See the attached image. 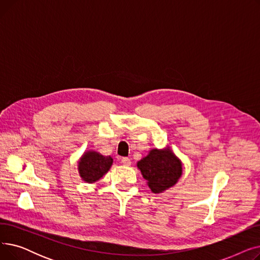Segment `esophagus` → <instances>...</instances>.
Instances as JSON below:
<instances>
[{
    "mask_svg": "<svg viewBox=\"0 0 260 260\" xmlns=\"http://www.w3.org/2000/svg\"><path fill=\"white\" fill-rule=\"evenodd\" d=\"M121 162H122V165H123V166H126V167H129V166L132 165V161H131V159H129V158H127V157H123V158H122V160H121Z\"/></svg>",
    "mask_w": 260,
    "mask_h": 260,
    "instance_id": "1",
    "label": "esophagus"
}]
</instances>
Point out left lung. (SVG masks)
<instances>
[{
    "label": "left lung",
    "instance_id": "left-lung-1",
    "mask_svg": "<svg viewBox=\"0 0 260 260\" xmlns=\"http://www.w3.org/2000/svg\"><path fill=\"white\" fill-rule=\"evenodd\" d=\"M137 167L155 194L175 185L182 174V163L170 148L152 149L146 157L138 161Z\"/></svg>",
    "mask_w": 260,
    "mask_h": 260
}]
</instances>
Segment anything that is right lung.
I'll list each match as a JSON object with an SVG mask.
<instances>
[{
  "label": "right lung",
  "mask_w": 260,
  "mask_h": 260,
  "mask_svg": "<svg viewBox=\"0 0 260 260\" xmlns=\"http://www.w3.org/2000/svg\"><path fill=\"white\" fill-rule=\"evenodd\" d=\"M113 165L111 156H103L97 152H86L79 161L78 170L81 178L85 182L98 181L108 172Z\"/></svg>",
  "instance_id": "obj_1"
}]
</instances>
